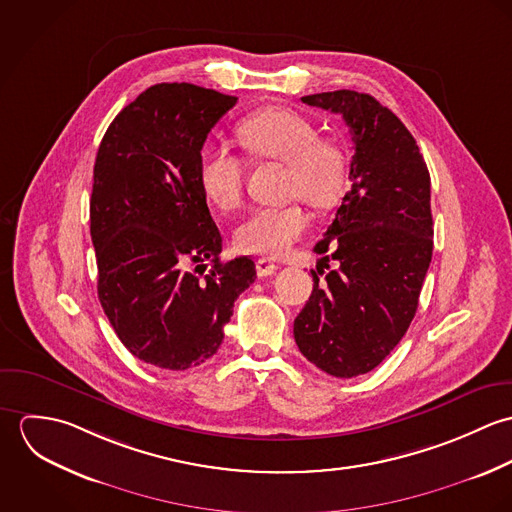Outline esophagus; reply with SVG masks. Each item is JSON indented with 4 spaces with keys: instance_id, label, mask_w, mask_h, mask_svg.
<instances>
[{
    "instance_id": "34e87169",
    "label": "esophagus",
    "mask_w": 512,
    "mask_h": 512,
    "mask_svg": "<svg viewBox=\"0 0 512 512\" xmlns=\"http://www.w3.org/2000/svg\"><path fill=\"white\" fill-rule=\"evenodd\" d=\"M256 272H258L260 278L274 276V274L278 272V264H274V262H270V260H266V258H260V260L256 262Z\"/></svg>"
}]
</instances>
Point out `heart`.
Segmentation results:
<instances>
[{
    "label": "heart",
    "mask_w": 512,
    "mask_h": 512,
    "mask_svg": "<svg viewBox=\"0 0 512 512\" xmlns=\"http://www.w3.org/2000/svg\"><path fill=\"white\" fill-rule=\"evenodd\" d=\"M244 147L266 159L288 163L286 193L311 207H329L343 185L339 149L319 140L311 120L288 108H264L238 126ZM199 183L207 199L222 211L242 201L244 161L222 144L207 142L199 151ZM309 217L301 205L254 209L236 228L234 242L242 252L282 256L303 236Z\"/></svg>",
    "instance_id": "obj_1"
}]
</instances>
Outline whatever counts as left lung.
<instances>
[{
    "label": "left lung",
    "mask_w": 512,
    "mask_h": 512,
    "mask_svg": "<svg viewBox=\"0 0 512 512\" xmlns=\"http://www.w3.org/2000/svg\"><path fill=\"white\" fill-rule=\"evenodd\" d=\"M341 114L353 136L351 189L315 244L335 260L293 321L301 355L337 378L380 365L408 331L434 250L430 171L408 128L376 98L355 90L301 98ZM329 268V264H327Z\"/></svg>",
    "instance_id": "left-lung-1"
}]
</instances>
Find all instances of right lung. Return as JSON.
Returning <instances> with one entry per match:
<instances>
[{
	"mask_svg": "<svg viewBox=\"0 0 512 512\" xmlns=\"http://www.w3.org/2000/svg\"><path fill=\"white\" fill-rule=\"evenodd\" d=\"M236 100L189 82L149 86L98 147L90 197L98 299L147 365L187 370L211 359L236 297L256 280L248 256L220 262L222 238L199 183V151Z\"/></svg>",
	"mask_w": 512,
	"mask_h": 512,
	"instance_id": "obj_1",
	"label": "right lung"
}]
</instances>
